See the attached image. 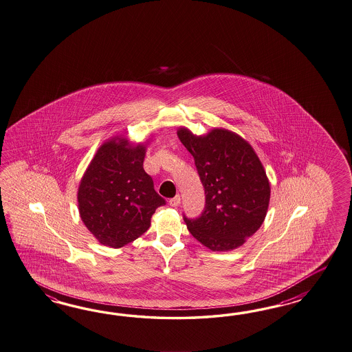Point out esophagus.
Returning <instances> with one entry per match:
<instances>
[{"label":"esophagus","mask_w":352,"mask_h":352,"mask_svg":"<svg viewBox=\"0 0 352 352\" xmlns=\"http://www.w3.org/2000/svg\"><path fill=\"white\" fill-rule=\"evenodd\" d=\"M168 203H170V206H171V207H179L181 203L180 195H176L175 198L170 199V200H168Z\"/></svg>","instance_id":"obj_1"}]
</instances>
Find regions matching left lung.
<instances>
[{
  "mask_svg": "<svg viewBox=\"0 0 352 352\" xmlns=\"http://www.w3.org/2000/svg\"><path fill=\"white\" fill-rule=\"evenodd\" d=\"M177 136L194 157L206 191V207L198 218L184 221L190 234L213 252L241 246L255 234L271 198L270 181L252 145L226 129L194 135L180 127Z\"/></svg>",
  "mask_w": 352,
  "mask_h": 352,
  "instance_id": "obj_1",
  "label": "left lung"
}]
</instances>
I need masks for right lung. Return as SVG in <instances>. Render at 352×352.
<instances>
[{
  "label": "right lung",
  "instance_id": "1",
  "mask_svg": "<svg viewBox=\"0 0 352 352\" xmlns=\"http://www.w3.org/2000/svg\"><path fill=\"white\" fill-rule=\"evenodd\" d=\"M144 144L116 136L100 145L78 190L81 221L102 245L121 248L151 227L166 200L144 171Z\"/></svg>",
  "mask_w": 352,
  "mask_h": 352
}]
</instances>
